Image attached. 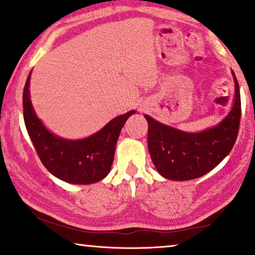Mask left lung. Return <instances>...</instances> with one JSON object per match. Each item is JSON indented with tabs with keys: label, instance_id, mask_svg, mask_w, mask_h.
<instances>
[{
	"label": "left lung",
	"instance_id": "1",
	"mask_svg": "<svg viewBox=\"0 0 255 255\" xmlns=\"http://www.w3.org/2000/svg\"><path fill=\"white\" fill-rule=\"evenodd\" d=\"M235 78L234 106L217 126L200 132H186L166 126L144 114L148 121V148L158 173L170 180L200 178L213 170L234 148L238 136L242 106Z\"/></svg>",
	"mask_w": 255,
	"mask_h": 255
}]
</instances>
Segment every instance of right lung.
Segmentation results:
<instances>
[{
	"instance_id": "add662e5",
	"label": "right lung",
	"mask_w": 255,
	"mask_h": 255,
	"mask_svg": "<svg viewBox=\"0 0 255 255\" xmlns=\"http://www.w3.org/2000/svg\"><path fill=\"white\" fill-rule=\"evenodd\" d=\"M30 77L23 91L24 123L35 151L53 175L70 184L89 185L110 173L120 131L135 111L114 118L96 134L82 139L59 137L44 126L30 99Z\"/></svg>"
}]
</instances>
